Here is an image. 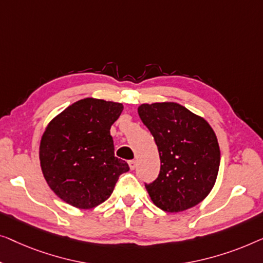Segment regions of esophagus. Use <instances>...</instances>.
Here are the masks:
<instances>
[{
    "label": "esophagus",
    "instance_id": "34e87169",
    "mask_svg": "<svg viewBox=\"0 0 263 263\" xmlns=\"http://www.w3.org/2000/svg\"><path fill=\"white\" fill-rule=\"evenodd\" d=\"M128 165H130V169L133 170L136 168V161L132 160V161H128Z\"/></svg>",
    "mask_w": 263,
    "mask_h": 263
}]
</instances>
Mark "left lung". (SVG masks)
<instances>
[{"label": "left lung", "mask_w": 263, "mask_h": 263, "mask_svg": "<svg viewBox=\"0 0 263 263\" xmlns=\"http://www.w3.org/2000/svg\"><path fill=\"white\" fill-rule=\"evenodd\" d=\"M138 114L158 147L160 175L145 184L151 200L165 212L197 206L216 183L220 151L204 118L176 102L142 103Z\"/></svg>", "instance_id": "1"}]
</instances>
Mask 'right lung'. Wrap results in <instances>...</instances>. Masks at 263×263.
I'll return each instance as SVG.
<instances>
[{
	"instance_id": "add662e5",
	"label": "right lung",
	"mask_w": 263,
	"mask_h": 263,
	"mask_svg": "<svg viewBox=\"0 0 263 263\" xmlns=\"http://www.w3.org/2000/svg\"><path fill=\"white\" fill-rule=\"evenodd\" d=\"M120 102L86 98L47 124L39 161L47 184L76 209L89 210L107 200L128 164L114 156L110 126L120 117Z\"/></svg>"
}]
</instances>
